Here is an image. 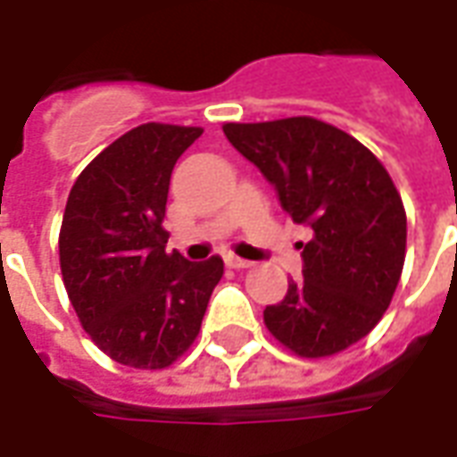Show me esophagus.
I'll list each match as a JSON object with an SVG mask.
<instances>
[{
    "label": "esophagus",
    "mask_w": 457,
    "mask_h": 457,
    "mask_svg": "<svg viewBox=\"0 0 457 457\" xmlns=\"http://www.w3.org/2000/svg\"><path fill=\"white\" fill-rule=\"evenodd\" d=\"M225 262H228L229 269H249L252 267V262H247V259H239V257H228Z\"/></svg>",
    "instance_id": "obj_1"
}]
</instances>
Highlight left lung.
Returning <instances> with one entry per match:
<instances>
[{"mask_svg": "<svg viewBox=\"0 0 457 457\" xmlns=\"http://www.w3.org/2000/svg\"><path fill=\"white\" fill-rule=\"evenodd\" d=\"M222 131L277 188L281 208L313 229L303 281L264 308V326L298 357H328L362 340L392 303L406 257V210L382 161L313 117Z\"/></svg>", "mask_w": 457, "mask_h": 457, "instance_id": "left-lung-1", "label": "left lung"}]
</instances>
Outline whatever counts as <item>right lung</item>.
Listing matches in <instances>:
<instances>
[{"mask_svg": "<svg viewBox=\"0 0 457 457\" xmlns=\"http://www.w3.org/2000/svg\"><path fill=\"white\" fill-rule=\"evenodd\" d=\"M200 127L149 121L100 151L71 188L58 235L65 291L114 362L163 370L198 337L222 259L166 252L170 170Z\"/></svg>", "mask_w": 457, "mask_h": 457, "instance_id": "right-lung-1", "label": "right lung"}]
</instances>
